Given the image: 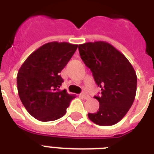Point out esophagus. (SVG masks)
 <instances>
[{
    "label": "esophagus",
    "instance_id": "esophagus-1",
    "mask_svg": "<svg viewBox=\"0 0 154 154\" xmlns=\"http://www.w3.org/2000/svg\"><path fill=\"white\" fill-rule=\"evenodd\" d=\"M81 96L82 97H83V98H85V99H89V94H87V93H82V94H81Z\"/></svg>",
    "mask_w": 154,
    "mask_h": 154
}]
</instances>
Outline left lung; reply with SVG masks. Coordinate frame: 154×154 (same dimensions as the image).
Segmentation results:
<instances>
[{
  "label": "left lung",
  "instance_id": "left-lung-1",
  "mask_svg": "<svg viewBox=\"0 0 154 154\" xmlns=\"http://www.w3.org/2000/svg\"><path fill=\"white\" fill-rule=\"evenodd\" d=\"M80 56L91 70L101 88L99 109L88 113L89 120L103 126L117 124L134 103L137 91L136 72L128 59L105 42H87L78 45Z\"/></svg>",
  "mask_w": 154,
  "mask_h": 154
}]
</instances>
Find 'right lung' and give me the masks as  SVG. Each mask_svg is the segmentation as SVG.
<instances>
[{
	"label": "right lung",
	"instance_id": "obj_1",
	"mask_svg": "<svg viewBox=\"0 0 154 154\" xmlns=\"http://www.w3.org/2000/svg\"><path fill=\"white\" fill-rule=\"evenodd\" d=\"M77 45L53 42L31 53L17 72L18 94L30 115L41 122L55 121L66 113L74 95L60 90V75Z\"/></svg>",
	"mask_w": 154,
	"mask_h": 154
}]
</instances>
